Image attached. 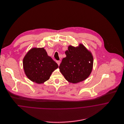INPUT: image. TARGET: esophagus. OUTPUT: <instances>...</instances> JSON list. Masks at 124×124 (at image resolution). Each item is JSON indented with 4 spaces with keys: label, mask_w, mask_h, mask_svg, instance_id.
<instances>
[{
    "label": "esophagus",
    "mask_w": 124,
    "mask_h": 124,
    "mask_svg": "<svg viewBox=\"0 0 124 124\" xmlns=\"http://www.w3.org/2000/svg\"><path fill=\"white\" fill-rule=\"evenodd\" d=\"M56 63L58 64V65L59 66V65H60V61L59 60H57V61H56Z\"/></svg>",
    "instance_id": "34e87169"
}]
</instances>
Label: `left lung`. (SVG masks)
I'll use <instances>...</instances> for the list:
<instances>
[{"instance_id":"1","label":"left lung","mask_w":124,"mask_h":124,"mask_svg":"<svg viewBox=\"0 0 124 124\" xmlns=\"http://www.w3.org/2000/svg\"><path fill=\"white\" fill-rule=\"evenodd\" d=\"M59 66L60 72L69 82H82L91 74L93 68V57L92 53L82 44L78 46H69Z\"/></svg>"}]
</instances>
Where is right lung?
<instances>
[{
  "instance_id": "obj_1",
  "label": "right lung",
  "mask_w": 124,
  "mask_h": 124,
  "mask_svg": "<svg viewBox=\"0 0 124 124\" xmlns=\"http://www.w3.org/2000/svg\"><path fill=\"white\" fill-rule=\"evenodd\" d=\"M23 65L24 73L30 80L39 84L48 80L58 64L47 55L44 48L33 47L24 57Z\"/></svg>"
}]
</instances>
